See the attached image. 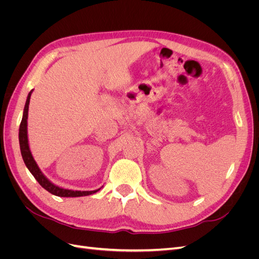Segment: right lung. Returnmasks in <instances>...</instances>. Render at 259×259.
<instances>
[{
	"mask_svg": "<svg viewBox=\"0 0 259 259\" xmlns=\"http://www.w3.org/2000/svg\"><path fill=\"white\" fill-rule=\"evenodd\" d=\"M33 90L28 94V97L26 100L25 109H23V114H22V120L19 126V145H20V152L21 156L25 162L26 166L30 170V173L33 175V177L36 179V182L40 184L45 190H48L54 195H57V197H64V198H75V197H85V195H91L93 193H96L100 190V188L97 190H92V191H80V190H69L64 189V188L58 187L55 184H53L51 180L46 177L42 170L38 167L35 160L33 159L32 153L30 151L29 147V140H28V111H29V104H30V97L31 94H32Z\"/></svg>",
	"mask_w": 259,
	"mask_h": 259,
	"instance_id": "1",
	"label": "right lung"
}]
</instances>
